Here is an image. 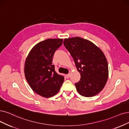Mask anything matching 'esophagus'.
I'll return each instance as SVG.
<instances>
[{"instance_id": "34e87169", "label": "esophagus", "mask_w": 129, "mask_h": 129, "mask_svg": "<svg viewBox=\"0 0 129 129\" xmlns=\"http://www.w3.org/2000/svg\"><path fill=\"white\" fill-rule=\"evenodd\" d=\"M70 73L68 74H66V78L69 79V78H70Z\"/></svg>"}]
</instances>
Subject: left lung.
<instances>
[{
  "mask_svg": "<svg viewBox=\"0 0 129 129\" xmlns=\"http://www.w3.org/2000/svg\"><path fill=\"white\" fill-rule=\"evenodd\" d=\"M63 44L72 56L81 75L75 84L82 96H94L101 92L108 78L107 59L103 51L90 41L80 37L66 38Z\"/></svg>",
  "mask_w": 129,
  "mask_h": 129,
  "instance_id": "obj_1",
  "label": "left lung"
}]
</instances>
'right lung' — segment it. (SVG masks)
<instances>
[{"label": "right lung", "instance_id": "add662e5", "mask_svg": "<svg viewBox=\"0 0 129 129\" xmlns=\"http://www.w3.org/2000/svg\"><path fill=\"white\" fill-rule=\"evenodd\" d=\"M62 44L63 39L42 41L32 48L26 58V80L33 91L43 97L55 96L64 81L63 76L57 73L52 64L54 52Z\"/></svg>", "mask_w": 129, "mask_h": 129}]
</instances>
